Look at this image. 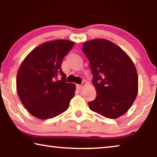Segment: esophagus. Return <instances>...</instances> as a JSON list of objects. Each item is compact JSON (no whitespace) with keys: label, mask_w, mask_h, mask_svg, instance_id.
Instances as JSON below:
<instances>
[{"label":"esophagus","mask_w":157,"mask_h":157,"mask_svg":"<svg viewBox=\"0 0 157 157\" xmlns=\"http://www.w3.org/2000/svg\"><path fill=\"white\" fill-rule=\"evenodd\" d=\"M85 84H86V82H82V84H77V86H76L77 89H78V90H81L82 88H83Z\"/></svg>","instance_id":"obj_1"}]
</instances>
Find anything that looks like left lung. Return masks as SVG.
I'll use <instances>...</instances> for the list:
<instances>
[{"label": "left lung", "mask_w": 157, "mask_h": 157, "mask_svg": "<svg viewBox=\"0 0 157 157\" xmlns=\"http://www.w3.org/2000/svg\"><path fill=\"white\" fill-rule=\"evenodd\" d=\"M93 74L97 96L89 102L90 109L107 118L125 113L136 99L138 75L130 57L112 42L93 39L83 44Z\"/></svg>", "instance_id": "obj_1"}]
</instances>
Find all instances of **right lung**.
Segmentation results:
<instances>
[{"label":"right lung","instance_id":"add662e5","mask_svg":"<svg viewBox=\"0 0 157 157\" xmlns=\"http://www.w3.org/2000/svg\"><path fill=\"white\" fill-rule=\"evenodd\" d=\"M74 44L63 39L46 42L30 52L21 63L17 78V94L36 118H52L68 109L75 85L66 82L61 66Z\"/></svg>","mask_w":157,"mask_h":157}]
</instances>
